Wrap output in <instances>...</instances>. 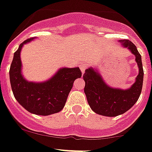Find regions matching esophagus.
<instances>
[{"mask_svg": "<svg viewBox=\"0 0 152 152\" xmlns=\"http://www.w3.org/2000/svg\"><path fill=\"white\" fill-rule=\"evenodd\" d=\"M79 67H80L81 71H82V74H83V73H85V70L87 69V67H88V65H87L86 64H85V63H82V64H81L80 65H79Z\"/></svg>", "mask_w": 152, "mask_h": 152, "instance_id": "obj_1", "label": "esophagus"}]
</instances>
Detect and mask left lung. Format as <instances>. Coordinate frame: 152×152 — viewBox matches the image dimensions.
Returning a JSON list of instances; mask_svg holds the SVG:
<instances>
[{
    "label": "left lung",
    "mask_w": 152,
    "mask_h": 152,
    "mask_svg": "<svg viewBox=\"0 0 152 152\" xmlns=\"http://www.w3.org/2000/svg\"><path fill=\"white\" fill-rule=\"evenodd\" d=\"M119 42L135 56L139 67L136 81L130 88L123 90L108 86L99 73L93 67L85 70L83 75L85 82L84 91L90 107L95 113L106 117H116L126 113L136 103L142 91L144 73L140 54L131 41Z\"/></svg>",
    "instance_id": "8db88e82"
}]
</instances>
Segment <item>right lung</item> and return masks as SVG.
<instances>
[{"label":"right lung","mask_w":152,"mask_h":152,"mask_svg":"<svg viewBox=\"0 0 152 152\" xmlns=\"http://www.w3.org/2000/svg\"><path fill=\"white\" fill-rule=\"evenodd\" d=\"M35 38L24 41L13 56L10 79L13 95L26 110L37 115L48 116L59 112L64 107L74 81L82 76L79 67H62L48 81L28 82L21 73L20 51L23 45Z\"/></svg>","instance_id":"obj_1"}]
</instances>
